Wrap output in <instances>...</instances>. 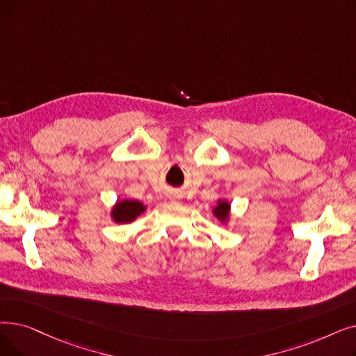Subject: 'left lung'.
Segmentation results:
<instances>
[{
  "label": "left lung",
  "instance_id": "obj_1",
  "mask_svg": "<svg viewBox=\"0 0 356 356\" xmlns=\"http://www.w3.org/2000/svg\"><path fill=\"white\" fill-rule=\"evenodd\" d=\"M228 211H229V205L225 202V200H221V202H218V207L213 209V213H215L216 218H220L221 221H224L228 216Z\"/></svg>",
  "mask_w": 356,
  "mask_h": 356
}]
</instances>
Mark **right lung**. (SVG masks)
Returning <instances> with one entry per match:
<instances>
[{"label":"right lung","mask_w":356,"mask_h":356,"mask_svg":"<svg viewBox=\"0 0 356 356\" xmlns=\"http://www.w3.org/2000/svg\"><path fill=\"white\" fill-rule=\"evenodd\" d=\"M144 207L138 200H122L113 209V218L116 222H131L138 215L144 212Z\"/></svg>","instance_id":"add662e5"}]
</instances>
